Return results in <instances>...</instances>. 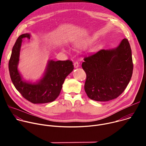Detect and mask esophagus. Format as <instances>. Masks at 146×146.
Here are the masks:
<instances>
[{"label":"esophagus","mask_w":146,"mask_h":146,"mask_svg":"<svg viewBox=\"0 0 146 146\" xmlns=\"http://www.w3.org/2000/svg\"><path fill=\"white\" fill-rule=\"evenodd\" d=\"M74 68H77L79 67V64L77 62H74Z\"/></svg>","instance_id":"34e87169"}]
</instances>
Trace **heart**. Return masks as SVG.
I'll return each instance as SVG.
<instances>
[{"instance_id":"1","label":"heart","mask_w":146,"mask_h":146,"mask_svg":"<svg viewBox=\"0 0 146 146\" xmlns=\"http://www.w3.org/2000/svg\"><path fill=\"white\" fill-rule=\"evenodd\" d=\"M96 40V38L95 37H88L82 41H78V42L76 43V46L79 48H85L95 43ZM95 51H96V48H93L91 50L92 52H94Z\"/></svg>"}]
</instances>
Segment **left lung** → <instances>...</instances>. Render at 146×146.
<instances>
[{"label":"left lung","instance_id":"8db88e82","mask_svg":"<svg viewBox=\"0 0 146 146\" xmlns=\"http://www.w3.org/2000/svg\"><path fill=\"white\" fill-rule=\"evenodd\" d=\"M132 50L127 38L114 48L102 50L84 58V90L92 100H111L119 96L129 84L133 73Z\"/></svg>","mask_w":146,"mask_h":146}]
</instances>
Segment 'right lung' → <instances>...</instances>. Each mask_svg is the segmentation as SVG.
Returning <instances> with one entry per match:
<instances>
[{
	"mask_svg": "<svg viewBox=\"0 0 146 146\" xmlns=\"http://www.w3.org/2000/svg\"><path fill=\"white\" fill-rule=\"evenodd\" d=\"M29 33L20 35L13 48L9 60L10 77L17 90L28 101L35 103H46L54 101L59 95L66 77L73 70L72 62L48 60L42 77L33 82L25 80L18 70L20 51L23 40L30 38Z\"/></svg>",
	"mask_w": 146,
	"mask_h": 146,
	"instance_id": "right-lung-1",
	"label": "right lung"
}]
</instances>
